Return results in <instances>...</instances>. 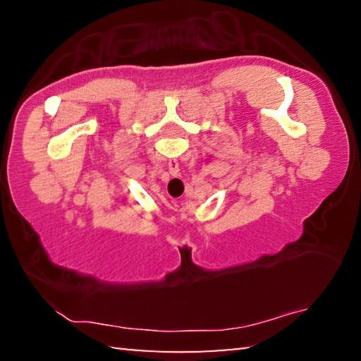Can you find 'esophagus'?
<instances>
[{
  "label": "esophagus",
  "mask_w": 361,
  "mask_h": 361,
  "mask_svg": "<svg viewBox=\"0 0 361 361\" xmlns=\"http://www.w3.org/2000/svg\"><path fill=\"white\" fill-rule=\"evenodd\" d=\"M178 172H180V166H178V162H176L175 159H172V161L169 162V173L172 175V176H175V175H178Z\"/></svg>",
  "instance_id": "1"
}]
</instances>
